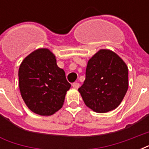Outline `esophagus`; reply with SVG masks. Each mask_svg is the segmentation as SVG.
Returning a JSON list of instances; mask_svg holds the SVG:
<instances>
[{"mask_svg": "<svg viewBox=\"0 0 149 149\" xmlns=\"http://www.w3.org/2000/svg\"><path fill=\"white\" fill-rule=\"evenodd\" d=\"M72 86L74 89H78L79 87V83H77V82H75V83H73V84H72Z\"/></svg>", "mask_w": 149, "mask_h": 149, "instance_id": "34e87169", "label": "esophagus"}]
</instances>
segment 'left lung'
Masks as SVG:
<instances>
[{
	"instance_id": "8db88e82",
	"label": "left lung",
	"mask_w": 149,
	"mask_h": 149,
	"mask_svg": "<svg viewBox=\"0 0 149 149\" xmlns=\"http://www.w3.org/2000/svg\"><path fill=\"white\" fill-rule=\"evenodd\" d=\"M127 88L126 63L114 52L100 49L89 59L86 79L78 91L89 108L107 113L120 105Z\"/></svg>"
}]
</instances>
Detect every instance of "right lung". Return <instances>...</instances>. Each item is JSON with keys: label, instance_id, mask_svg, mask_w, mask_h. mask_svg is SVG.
<instances>
[{"label": "right lung", "instance_id": "add662e5", "mask_svg": "<svg viewBox=\"0 0 149 149\" xmlns=\"http://www.w3.org/2000/svg\"><path fill=\"white\" fill-rule=\"evenodd\" d=\"M18 85L27 107L35 113L52 115L62 108L71 84L49 49L40 48L27 56L18 70Z\"/></svg>", "mask_w": 149, "mask_h": 149}]
</instances>
